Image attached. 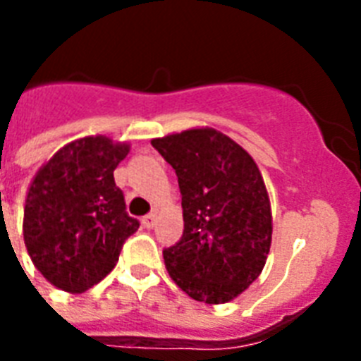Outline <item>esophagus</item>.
Returning a JSON list of instances; mask_svg holds the SVG:
<instances>
[{
  "instance_id": "1",
  "label": "esophagus",
  "mask_w": 361,
  "mask_h": 361,
  "mask_svg": "<svg viewBox=\"0 0 361 361\" xmlns=\"http://www.w3.org/2000/svg\"><path fill=\"white\" fill-rule=\"evenodd\" d=\"M155 221H157V215L155 214H147L144 219H142V226L144 228H153V225H155Z\"/></svg>"
}]
</instances>
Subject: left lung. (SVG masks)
<instances>
[{"instance_id": "1", "label": "left lung", "mask_w": 361, "mask_h": 361, "mask_svg": "<svg viewBox=\"0 0 361 361\" xmlns=\"http://www.w3.org/2000/svg\"><path fill=\"white\" fill-rule=\"evenodd\" d=\"M176 170L183 236L163 251L170 277L192 300L231 302L262 271L271 212L260 170L215 129H189L152 140Z\"/></svg>"}]
</instances>
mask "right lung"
Instances as JSON below:
<instances>
[{
  "instance_id": "add662e5",
  "label": "right lung",
  "mask_w": 361,
  "mask_h": 361,
  "mask_svg": "<svg viewBox=\"0 0 361 361\" xmlns=\"http://www.w3.org/2000/svg\"><path fill=\"white\" fill-rule=\"evenodd\" d=\"M129 146L86 136L61 147L31 183L24 241L35 268L54 286L80 294L114 269L140 223L125 212L116 166Z\"/></svg>"
}]
</instances>
